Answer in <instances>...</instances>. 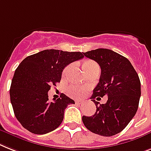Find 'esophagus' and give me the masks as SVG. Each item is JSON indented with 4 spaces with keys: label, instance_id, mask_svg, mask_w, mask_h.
<instances>
[{
    "label": "esophagus",
    "instance_id": "esophagus-1",
    "mask_svg": "<svg viewBox=\"0 0 151 151\" xmlns=\"http://www.w3.org/2000/svg\"><path fill=\"white\" fill-rule=\"evenodd\" d=\"M75 103L76 104H81V100H76Z\"/></svg>",
    "mask_w": 151,
    "mask_h": 151
}]
</instances>
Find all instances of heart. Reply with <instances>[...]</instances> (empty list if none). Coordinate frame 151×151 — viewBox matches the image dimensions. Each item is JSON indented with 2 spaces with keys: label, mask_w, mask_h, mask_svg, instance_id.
I'll return each instance as SVG.
<instances>
[{
  "label": "heart",
  "mask_w": 151,
  "mask_h": 151,
  "mask_svg": "<svg viewBox=\"0 0 151 151\" xmlns=\"http://www.w3.org/2000/svg\"><path fill=\"white\" fill-rule=\"evenodd\" d=\"M95 67H99V66H98V64L95 63V61L87 60L83 63V69H84V71H85V70H88L92 69V68H95ZM70 68V66H67V67L63 70V75H67V73H68V72H69ZM67 92H68V94H69L70 96L73 97V98H81V97L84 95L85 88H83V87L71 85V86H70L69 88H68Z\"/></svg>",
  "instance_id": "b5f03b06"
}]
</instances>
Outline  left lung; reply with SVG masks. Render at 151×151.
Returning <instances> with one entry per match:
<instances>
[{
	"label": "left lung",
	"instance_id": "left-lung-1",
	"mask_svg": "<svg viewBox=\"0 0 151 151\" xmlns=\"http://www.w3.org/2000/svg\"><path fill=\"white\" fill-rule=\"evenodd\" d=\"M101 67L99 84L91 97L96 105L92 116H83L88 130L103 137H111L123 130L135 116L141 95L140 81L128 59L108 49H97L84 52ZM108 96L105 104L94 99Z\"/></svg>",
	"mask_w": 151,
	"mask_h": 151
}]
</instances>
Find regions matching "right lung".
<instances>
[{
	"instance_id": "add662e5",
	"label": "right lung",
	"mask_w": 151,
	"mask_h": 151,
	"mask_svg": "<svg viewBox=\"0 0 151 151\" xmlns=\"http://www.w3.org/2000/svg\"><path fill=\"white\" fill-rule=\"evenodd\" d=\"M81 52L42 50L27 56L15 70L10 88V99L18 122L35 134H46L63 122L64 110L73 99L64 94L49 101L48 91L60 82L65 67L81 60Z\"/></svg>"
}]
</instances>
